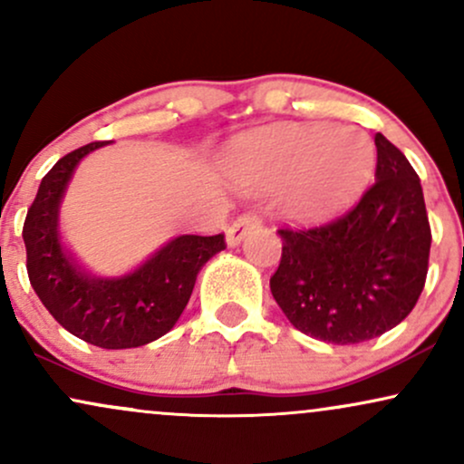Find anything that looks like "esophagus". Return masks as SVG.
<instances>
[{
    "instance_id": "34e87169",
    "label": "esophagus",
    "mask_w": 464,
    "mask_h": 464,
    "mask_svg": "<svg viewBox=\"0 0 464 464\" xmlns=\"http://www.w3.org/2000/svg\"><path fill=\"white\" fill-rule=\"evenodd\" d=\"M260 226V219L258 215L254 213H247V215H241L237 221L232 223L230 227H227V234H226V241L230 247H237V245H241V241L251 230H256V227Z\"/></svg>"
}]
</instances>
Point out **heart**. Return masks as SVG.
Segmentation results:
<instances>
[{"label": "heart", "instance_id": "obj_1", "mask_svg": "<svg viewBox=\"0 0 464 464\" xmlns=\"http://www.w3.org/2000/svg\"><path fill=\"white\" fill-rule=\"evenodd\" d=\"M374 165V141L362 129L288 122L241 137L227 154L226 174L245 191L279 188L285 215L318 223L354 204Z\"/></svg>", "mask_w": 464, "mask_h": 464}]
</instances>
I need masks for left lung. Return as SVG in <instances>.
<instances>
[{
    "label": "left lung",
    "mask_w": 464,
    "mask_h": 464,
    "mask_svg": "<svg viewBox=\"0 0 464 464\" xmlns=\"http://www.w3.org/2000/svg\"><path fill=\"white\" fill-rule=\"evenodd\" d=\"M374 144L376 182L351 213L312 230H279L273 299L301 334L327 344L382 335L424 290L432 237L420 176L385 135Z\"/></svg>",
    "instance_id": "obj_1"
}]
</instances>
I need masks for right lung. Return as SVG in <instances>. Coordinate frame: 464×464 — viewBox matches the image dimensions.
<instances>
[{"label":"right lung","mask_w":464,"mask_h":464,"mask_svg":"<svg viewBox=\"0 0 464 464\" xmlns=\"http://www.w3.org/2000/svg\"><path fill=\"white\" fill-rule=\"evenodd\" d=\"M110 141L68 152L57 161L27 210L23 241L34 293L51 316L99 348L150 344L179 323L202 266L226 249L223 234H180L122 276H92L77 265L60 237V204L82 159Z\"/></svg>","instance_id":"right-lung-1"}]
</instances>
